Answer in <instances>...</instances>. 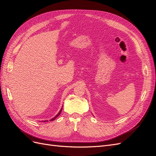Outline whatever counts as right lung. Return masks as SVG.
<instances>
[{
    "mask_svg": "<svg viewBox=\"0 0 156 156\" xmlns=\"http://www.w3.org/2000/svg\"><path fill=\"white\" fill-rule=\"evenodd\" d=\"M62 108H61V109H60V111H59V112L58 113V114L57 115H56L54 118H53V119H51V120H50L51 121H53V120H55L56 119V117H58L59 115H60V113H61V111H62ZM46 121V120H45ZM45 121H44V122H45Z\"/></svg>",
    "mask_w": 156,
    "mask_h": 156,
    "instance_id": "right-lung-1",
    "label": "right lung"
}]
</instances>
